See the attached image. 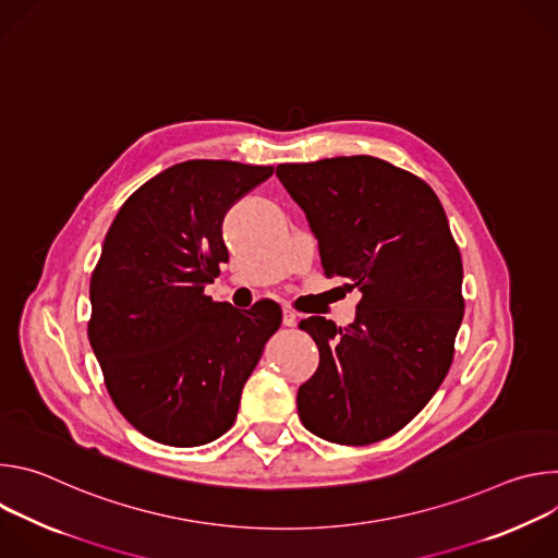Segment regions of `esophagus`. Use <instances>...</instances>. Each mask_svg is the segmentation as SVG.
I'll list each match as a JSON object with an SVG mask.
<instances>
[{"label": "esophagus", "mask_w": 558, "mask_h": 558, "mask_svg": "<svg viewBox=\"0 0 558 558\" xmlns=\"http://www.w3.org/2000/svg\"><path fill=\"white\" fill-rule=\"evenodd\" d=\"M295 323H298L295 311L284 308V311H282V325H284V327H295Z\"/></svg>", "instance_id": "obj_1"}]
</instances>
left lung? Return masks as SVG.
<instances>
[{
  "mask_svg": "<svg viewBox=\"0 0 558 558\" xmlns=\"http://www.w3.org/2000/svg\"><path fill=\"white\" fill-rule=\"evenodd\" d=\"M276 177L306 214L327 278L362 300L347 329L300 323L320 366L298 415L327 441L366 446L404 428L441 386L463 320L459 247L437 194L375 156L282 163Z\"/></svg>",
  "mask_w": 558,
  "mask_h": 558,
  "instance_id": "obj_1",
  "label": "left lung"
}]
</instances>
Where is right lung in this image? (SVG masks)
I'll use <instances>...</instances> for the list:
<instances>
[{
    "mask_svg": "<svg viewBox=\"0 0 558 558\" xmlns=\"http://www.w3.org/2000/svg\"><path fill=\"white\" fill-rule=\"evenodd\" d=\"M274 168L185 161L141 185L110 225L90 278V347L114 407L177 448L227 433L282 311L205 295L229 260L222 218Z\"/></svg>",
    "mask_w": 558,
    "mask_h": 558,
    "instance_id": "right-lung-1",
    "label": "right lung"
}]
</instances>
